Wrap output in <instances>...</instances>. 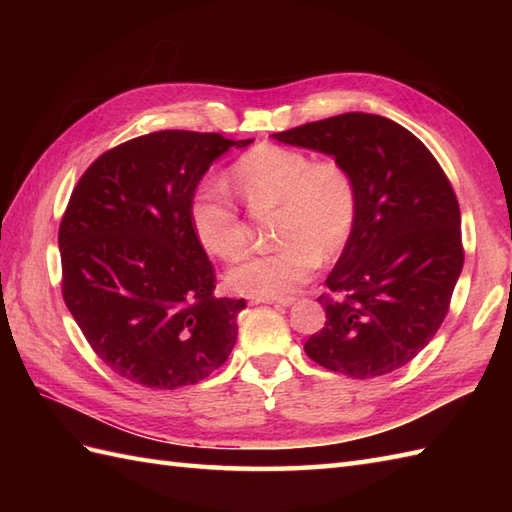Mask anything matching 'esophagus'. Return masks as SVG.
I'll use <instances>...</instances> for the list:
<instances>
[{"label": "esophagus", "instance_id": "1", "mask_svg": "<svg viewBox=\"0 0 512 512\" xmlns=\"http://www.w3.org/2000/svg\"><path fill=\"white\" fill-rule=\"evenodd\" d=\"M255 303H270V306H292L295 303V299L292 297H286V299H255Z\"/></svg>", "mask_w": 512, "mask_h": 512}]
</instances>
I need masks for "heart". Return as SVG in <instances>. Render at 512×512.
<instances>
[{
	"mask_svg": "<svg viewBox=\"0 0 512 512\" xmlns=\"http://www.w3.org/2000/svg\"><path fill=\"white\" fill-rule=\"evenodd\" d=\"M233 178L250 209H279L277 239L284 242L228 273V284L242 295L286 299L312 277L321 255H336L350 242L358 189L339 160H312L306 151L266 143L235 162ZM189 217L209 253L226 262L246 253V222L220 180L206 178L195 187Z\"/></svg>",
	"mask_w": 512,
	"mask_h": 512,
	"instance_id": "obj_1",
	"label": "heart"
}]
</instances>
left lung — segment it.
<instances>
[{"label": "left lung", "mask_w": 512, "mask_h": 512, "mask_svg": "<svg viewBox=\"0 0 512 512\" xmlns=\"http://www.w3.org/2000/svg\"><path fill=\"white\" fill-rule=\"evenodd\" d=\"M350 169L358 217L319 297L303 350L325 369L376 378L407 365L447 317L464 266L460 204L438 160L385 116L347 112L273 134Z\"/></svg>", "instance_id": "8db88e82"}]
</instances>
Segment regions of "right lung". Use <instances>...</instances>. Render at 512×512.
<instances>
[{
  "label": "right lung",
  "instance_id": "1",
  "mask_svg": "<svg viewBox=\"0 0 512 512\" xmlns=\"http://www.w3.org/2000/svg\"><path fill=\"white\" fill-rule=\"evenodd\" d=\"M253 140L165 129L96 158L59 226L61 295L118 376L178 389L231 354L244 299H217L189 204L211 162Z\"/></svg>",
  "mask_w": 512,
  "mask_h": 512
}]
</instances>
